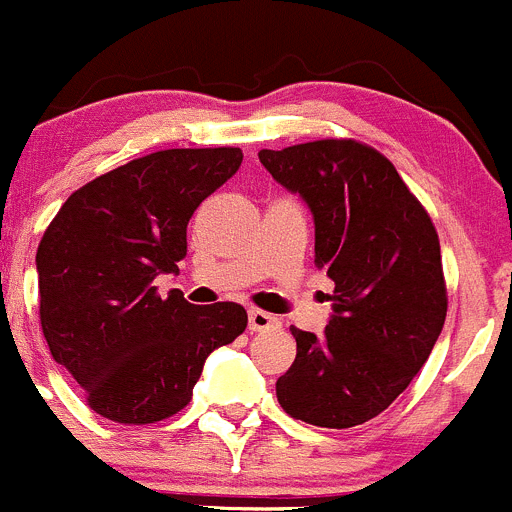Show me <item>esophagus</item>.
I'll list each match as a JSON object with an SVG mask.
<instances>
[{"mask_svg": "<svg viewBox=\"0 0 512 512\" xmlns=\"http://www.w3.org/2000/svg\"><path fill=\"white\" fill-rule=\"evenodd\" d=\"M281 321L276 316L266 314L261 309H251L248 311V329L251 332H271V329H279Z\"/></svg>", "mask_w": 512, "mask_h": 512, "instance_id": "obj_1", "label": "esophagus"}]
</instances>
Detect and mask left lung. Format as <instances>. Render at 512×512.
Here are the masks:
<instances>
[{
	"instance_id": "8db88e82",
	"label": "left lung",
	"mask_w": 512,
	"mask_h": 512,
	"mask_svg": "<svg viewBox=\"0 0 512 512\" xmlns=\"http://www.w3.org/2000/svg\"><path fill=\"white\" fill-rule=\"evenodd\" d=\"M259 160L314 213L316 269L334 316L316 337L291 326L296 359L276 382L286 415L329 430L377 417L430 357L447 316L435 223L372 145L324 138Z\"/></svg>"
}]
</instances>
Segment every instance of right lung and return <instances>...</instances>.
Masks as SVG:
<instances>
[{
  "instance_id": "add662e5",
  "label": "right lung",
  "mask_w": 512,
  "mask_h": 512,
  "mask_svg": "<svg viewBox=\"0 0 512 512\" xmlns=\"http://www.w3.org/2000/svg\"><path fill=\"white\" fill-rule=\"evenodd\" d=\"M241 148L143 155L77 188L37 248L40 324L87 405L120 425H150L191 402L203 362L248 324L233 301L160 299L178 274L193 211L241 165Z\"/></svg>"
}]
</instances>
